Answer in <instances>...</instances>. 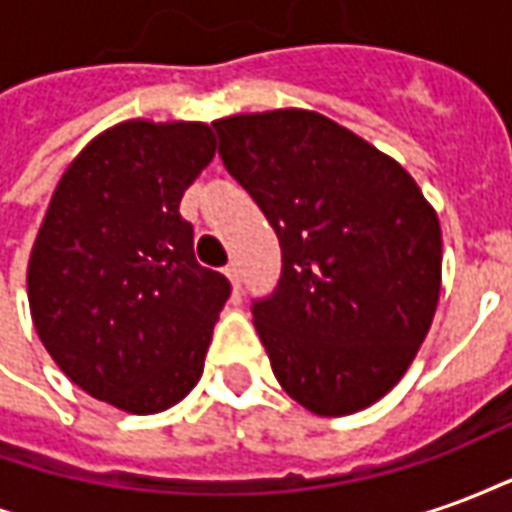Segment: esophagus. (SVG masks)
Returning a JSON list of instances; mask_svg holds the SVG:
<instances>
[{"instance_id": "esophagus-1", "label": "esophagus", "mask_w": 512, "mask_h": 512, "mask_svg": "<svg viewBox=\"0 0 512 512\" xmlns=\"http://www.w3.org/2000/svg\"><path fill=\"white\" fill-rule=\"evenodd\" d=\"M224 274H227V279H230V282H233V288L238 290L241 288V271H238V263H227V266H224Z\"/></svg>"}]
</instances>
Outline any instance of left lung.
I'll return each instance as SVG.
<instances>
[{
    "label": "left lung",
    "instance_id": "1",
    "mask_svg": "<svg viewBox=\"0 0 512 512\" xmlns=\"http://www.w3.org/2000/svg\"><path fill=\"white\" fill-rule=\"evenodd\" d=\"M219 156L282 246V274L252 318L293 400L343 417L414 362L441 288L436 211L397 161L307 109L213 123Z\"/></svg>",
    "mask_w": 512,
    "mask_h": 512
}]
</instances>
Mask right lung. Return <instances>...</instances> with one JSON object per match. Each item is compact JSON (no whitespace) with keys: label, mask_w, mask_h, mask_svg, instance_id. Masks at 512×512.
<instances>
[{"label":"right lung","mask_w":512,"mask_h":512,"mask_svg":"<svg viewBox=\"0 0 512 512\" xmlns=\"http://www.w3.org/2000/svg\"><path fill=\"white\" fill-rule=\"evenodd\" d=\"M205 123L128 120L95 136L54 189L32 246V321L73 384L131 414L200 381L230 282L194 257L180 197L211 164Z\"/></svg>","instance_id":"right-lung-1"}]
</instances>
